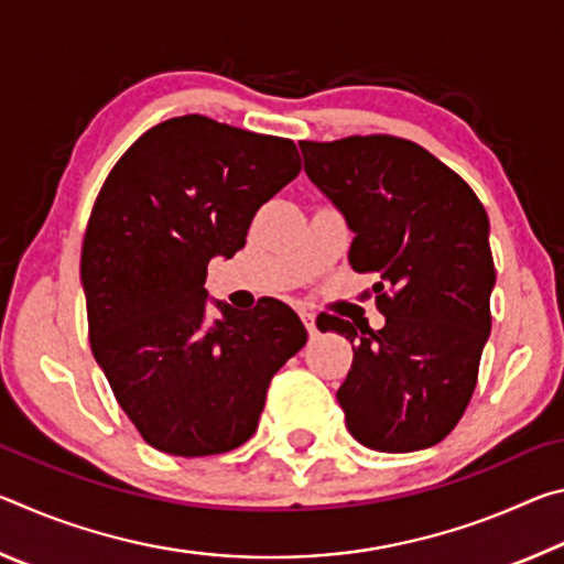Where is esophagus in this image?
Wrapping results in <instances>:
<instances>
[{"label": "esophagus", "instance_id": "34e87169", "mask_svg": "<svg viewBox=\"0 0 564 564\" xmlns=\"http://www.w3.org/2000/svg\"><path fill=\"white\" fill-rule=\"evenodd\" d=\"M299 316H301V321H303V326L308 328V333L313 336V333H316V313H311V311L301 308V311H299Z\"/></svg>", "mask_w": 564, "mask_h": 564}]
</instances>
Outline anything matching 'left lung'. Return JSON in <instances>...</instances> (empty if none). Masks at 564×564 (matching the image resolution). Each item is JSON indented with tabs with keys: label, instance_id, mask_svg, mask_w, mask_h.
<instances>
[{
	"label": "left lung",
	"instance_id": "1",
	"mask_svg": "<svg viewBox=\"0 0 564 564\" xmlns=\"http://www.w3.org/2000/svg\"><path fill=\"white\" fill-rule=\"evenodd\" d=\"M305 174L356 238L350 269L373 273L386 326H318L352 343L338 388L350 435L380 453L441 443L463 417L490 336L488 214L465 181L408 139L301 141ZM330 318V316H328Z\"/></svg>",
	"mask_w": 564,
	"mask_h": 564
}]
</instances>
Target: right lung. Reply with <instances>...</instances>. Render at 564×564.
I'll return each mask as SVG.
<instances>
[{
    "label": "right lung",
    "instance_id": "right-lung-1",
    "mask_svg": "<svg viewBox=\"0 0 564 564\" xmlns=\"http://www.w3.org/2000/svg\"><path fill=\"white\" fill-rule=\"evenodd\" d=\"M301 171L291 139L202 113L156 123L104 181L82 246L89 340L119 405L161 453H228L256 433L265 390L305 346L281 301L216 303L206 265L243 248L259 208Z\"/></svg>",
    "mask_w": 564,
    "mask_h": 564
}]
</instances>
